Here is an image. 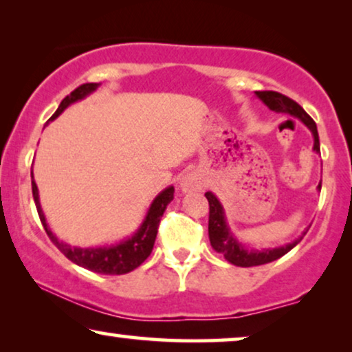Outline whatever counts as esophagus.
I'll return each instance as SVG.
<instances>
[{"instance_id": "1", "label": "esophagus", "mask_w": 352, "mask_h": 352, "mask_svg": "<svg viewBox=\"0 0 352 352\" xmlns=\"http://www.w3.org/2000/svg\"><path fill=\"white\" fill-rule=\"evenodd\" d=\"M179 187H181L182 192L201 190L205 187V181H204V177H201L200 173L190 171V173H187L186 176H182V179L179 182Z\"/></svg>"}]
</instances>
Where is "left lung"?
I'll return each instance as SVG.
<instances>
[{"instance_id": "left-lung-1", "label": "left lung", "mask_w": 352, "mask_h": 352, "mask_svg": "<svg viewBox=\"0 0 352 352\" xmlns=\"http://www.w3.org/2000/svg\"><path fill=\"white\" fill-rule=\"evenodd\" d=\"M256 96L267 105L269 109L274 110L277 113H287L293 118H298L300 122L306 124L311 129L312 136H314V151L320 152V144H319V133H317L316 122L309 115L305 112V109L295 100L287 98L277 91H256ZM322 181L317 186V189L320 190ZM206 200L210 205V218H208V235H210V243L216 252L224 254V258L228 259L230 264L240 267H252V266H261V264H267L276 261V259L282 258L283 254H287L293 247H296L301 242V239L305 237L306 232L309 229H306L300 239H296L295 242L283 245L278 248H263V250H247L237 239L234 237V234L230 232L228 221H226L224 208L219 204V200L216 199L213 192H206L205 194Z\"/></svg>"}]
</instances>
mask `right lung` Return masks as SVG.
Masks as SVG:
<instances>
[{
  "label": "right lung",
  "mask_w": 352,
  "mask_h": 352,
  "mask_svg": "<svg viewBox=\"0 0 352 352\" xmlns=\"http://www.w3.org/2000/svg\"><path fill=\"white\" fill-rule=\"evenodd\" d=\"M99 83H85L78 86V88L72 91L67 98L62 99L59 109L56 110L54 115L50 118V122L56 120L64 110L69 107L70 104L76 102V100L85 99L86 96H89L93 91L98 89ZM32 192H33V200H35L38 216H40L43 228H45L47 237L52 240V243L70 259L72 263L78 264V266L89 269V271L105 274V276H122V274H128L134 271V269L141 266V264L148 258V254L152 253L153 243H155L158 224L163 213H165L166 206L173 200L175 195V187L170 186L165 190H162L160 194L155 197V200L152 201L151 208H148L146 218H144L141 228L134 232L131 237L123 240L117 245H110V247H98V248H78V247H70L64 242H60L54 234L51 232L50 226L46 223L45 214H43L41 205H40V197H38V187L36 182L33 179L32 173Z\"/></svg>",
  "instance_id": "add662e5"
}]
</instances>
